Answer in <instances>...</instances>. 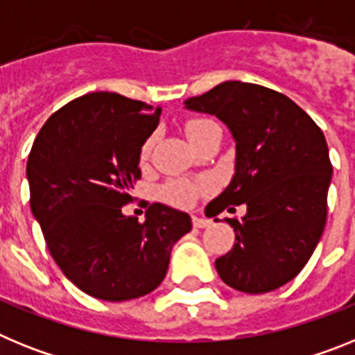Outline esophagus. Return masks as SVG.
<instances>
[{
	"label": "esophagus",
	"instance_id": "34e87169",
	"mask_svg": "<svg viewBox=\"0 0 355 355\" xmlns=\"http://www.w3.org/2000/svg\"><path fill=\"white\" fill-rule=\"evenodd\" d=\"M192 224H193V227H197V229H205V227H208L211 222H209L208 218H202V216L193 215L192 216Z\"/></svg>",
	"mask_w": 355,
	"mask_h": 355
}]
</instances>
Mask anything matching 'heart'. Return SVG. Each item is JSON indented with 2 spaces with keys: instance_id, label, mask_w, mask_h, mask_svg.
Masks as SVG:
<instances>
[{
  "instance_id": "obj_1",
  "label": "heart",
  "mask_w": 355,
  "mask_h": 355,
  "mask_svg": "<svg viewBox=\"0 0 355 355\" xmlns=\"http://www.w3.org/2000/svg\"><path fill=\"white\" fill-rule=\"evenodd\" d=\"M211 126H216L215 122L208 121V119H190L184 124V133L190 144L196 142L199 137L206 133ZM150 149H153V140H147L140 150V162H147L150 156ZM206 184L205 183H193L188 180H174L168 181L167 184H163L162 188V197L165 202L175 206V208H188L196 202L200 192H205Z\"/></svg>"
}]
</instances>
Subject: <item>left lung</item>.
Returning <instances> with one entry per match:
<instances>
[{
  "label": "left lung",
  "mask_w": 355,
  "mask_h": 355,
  "mask_svg": "<svg viewBox=\"0 0 355 355\" xmlns=\"http://www.w3.org/2000/svg\"><path fill=\"white\" fill-rule=\"evenodd\" d=\"M184 108L218 117L236 142L233 180L206 206L208 216L247 206L241 220L225 218L236 241L215 261L220 279L243 293L290 283L327 220L332 165L322 130L284 94L243 81L216 85Z\"/></svg>",
  "instance_id": "left-lung-1"
}]
</instances>
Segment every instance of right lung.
<instances>
[{
	"instance_id": "right-lung-1",
	"label": "right lung",
	"mask_w": 355,
	"mask_h": 355,
	"mask_svg": "<svg viewBox=\"0 0 355 355\" xmlns=\"http://www.w3.org/2000/svg\"><path fill=\"white\" fill-rule=\"evenodd\" d=\"M162 108L115 92L78 97L51 115L28 156L31 213L65 277L90 297L122 302L159 286L190 216L155 202L126 216L140 150Z\"/></svg>"
}]
</instances>
